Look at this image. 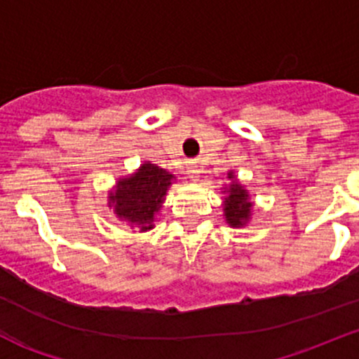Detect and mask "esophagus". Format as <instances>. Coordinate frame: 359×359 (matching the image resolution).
<instances>
[{"label": "esophagus", "mask_w": 359, "mask_h": 359, "mask_svg": "<svg viewBox=\"0 0 359 359\" xmlns=\"http://www.w3.org/2000/svg\"><path fill=\"white\" fill-rule=\"evenodd\" d=\"M187 177L191 180H198L200 179V166L196 163H191L187 166Z\"/></svg>", "instance_id": "1"}]
</instances>
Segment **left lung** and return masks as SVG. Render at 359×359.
<instances>
[{
	"label": "left lung",
	"mask_w": 359,
	"mask_h": 359,
	"mask_svg": "<svg viewBox=\"0 0 359 359\" xmlns=\"http://www.w3.org/2000/svg\"><path fill=\"white\" fill-rule=\"evenodd\" d=\"M227 180L229 184L222 187V193H224L222 208H224L225 224L229 227L241 229L252 219L254 202H252L248 189L241 184V180L236 177L234 172L227 173Z\"/></svg>",
	"instance_id": "obj_1"
}]
</instances>
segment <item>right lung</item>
Listing matches in <instances>:
<instances>
[{
  "label": "right lung",
  "mask_w": 359,
  "mask_h": 359,
  "mask_svg": "<svg viewBox=\"0 0 359 359\" xmlns=\"http://www.w3.org/2000/svg\"><path fill=\"white\" fill-rule=\"evenodd\" d=\"M175 180L173 173L144 161L130 175L118 179L109 191V209L128 227L140 232L151 231L156 227L168 189Z\"/></svg>",
  "instance_id": "obj_1"
}]
</instances>
